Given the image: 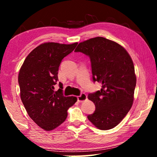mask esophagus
Returning <instances> with one entry per match:
<instances>
[{"label": "esophagus", "mask_w": 157, "mask_h": 157, "mask_svg": "<svg viewBox=\"0 0 157 157\" xmlns=\"http://www.w3.org/2000/svg\"><path fill=\"white\" fill-rule=\"evenodd\" d=\"M87 99V95L85 94H81L80 95L78 96V101L79 102H84Z\"/></svg>", "instance_id": "obj_1"}]
</instances>
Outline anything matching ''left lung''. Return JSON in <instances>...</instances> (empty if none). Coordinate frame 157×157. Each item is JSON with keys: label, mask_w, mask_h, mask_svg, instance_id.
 Segmentation results:
<instances>
[{"label": "left lung", "mask_w": 157, "mask_h": 157, "mask_svg": "<svg viewBox=\"0 0 157 157\" xmlns=\"http://www.w3.org/2000/svg\"><path fill=\"white\" fill-rule=\"evenodd\" d=\"M75 52L89 56L93 80L102 89L88 95L95 111L87 118L97 128L112 129L121 123L131 109L136 84L131 57L116 42L97 36L81 42Z\"/></svg>", "instance_id": "8db88e82"}]
</instances>
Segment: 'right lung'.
Returning <instances> with one entry per match:
<instances>
[{
    "mask_svg": "<svg viewBox=\"0 0 157 157\" xmlns=\"http://www.w3.org/2000/svg\"><path fill=\"white\" fill-rule=\"evenodd\" d=\"M78 43H44L30 52L18 73L21 99L34 123L46 131L59 126L67 111L77 102L74 96L63 95V84L55 91L58 71L63 57L73 51Z\"/></svg>",
    "mask_w": 157,
    "mask_h": 157,
    "instance_id": "obj_1",
    "label": "right lung"
}]
</instances>
